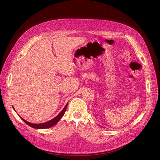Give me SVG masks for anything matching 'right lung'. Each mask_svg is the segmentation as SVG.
Listing matches in <instances>:
<instances>
[{"label": "right lung", "instance_id": "right-lung-1", "mask_svg": "<svg viewBox=\"0 0 160 160\" xmlns=\"http://www.w3.org/2000/svg\"><path fill=\"white\" fill-rule=\"evenodd\" d=\"M67 104L68 103H67V104L65 105V106L64 107V108L62 110V111L59 113L56 117H54V119H51V120H50V121H47V122H43V123H40V124H33V123H30V122H28V121H25L24 119H23L22 118H21V119L25 122V123H27L28 126H30V127H32V128H36V129H45V128H50V127H53L54 125H55L56 124H57V122L60 121V119H61V118L63 116V115H64V113H65V111H66V109H67ZM13 108L14 109V108L13 107ZM14 110H15V109H14Z\"/></svg>", "mask_w": 160, "mask_h": 160}]
</instances>
